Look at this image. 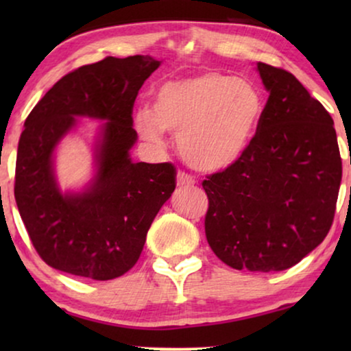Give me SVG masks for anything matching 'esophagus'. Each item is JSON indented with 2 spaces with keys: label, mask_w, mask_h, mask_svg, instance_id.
Listing matches in <instances>:
<instances>
[{
  "label": "esophagus",
  "mask_w": 351,
  "mask_h": 351,
  "mask_svg": "<svg viewBox=\"0 0 351 351\" xmlns=\"http://www.w3.org/2000/svg\"><path fill=\"white\" fill-rule=\"evenodd\" d=\"M193 184H195L193 176H190L189 172H185V171H179V174H177V185H179V186H191Z\"/></svg>",
  "instance_id": "1"
}]
</instances>
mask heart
<instances>
[{
  "label": "heart",
  "mask_w": 351,
  "mask_h": 351,
  "mask_svg": "<svg viewBox=\"0 0 351 351\" xmlns=\"http://www.w3.org/2000/svg\"><path fill=\"white\" fill-rule=\"evenodd\" d=\"M263 107L252 83L208 71L162 84L153 112L138 110L136 124L150 142H160L162 131L179 136L182 156L196 169L222 171L251 147Z\"/></svg>",
  "instance_id": "1"
}]
</instances>
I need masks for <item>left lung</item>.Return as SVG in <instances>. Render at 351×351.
<instances>
[{
    "mask_svg": "<svg viewBox=\"0 0 351 351\" xmlns=\"http://www.w3.org/2000/svg\"><path fill=\"white\" fill-rule=\"evenodd\" d=\"M268 90L241 160L203 180L206 238L234 270L282 271L323 243L334 222L342 158L334 121L287 70L258 62Z\"/></svg>",
    "mask_w": 351,
    "mask_h": 351,
    "instance_id": "obj_1",
    "label": "left lung"
}]
</instances>
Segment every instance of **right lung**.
Wrapping results in <instances>:
<instances>
[{
    "label": "right lung",
    "mask_w": 351,
    "mask_h": 351,
    "mask_svg": "<svg viewBox=\"0 0 351 351\" xmlns=\"http://www.w3.org/2000/svg\"><path fill=\"white\" fill-rule=\"evenodd\" d=\"M160 66L150 56L105 57L57 81L25 119L14 196L38 256L56 270L107 281L141 257L147 232L176 189L172 162H132V108L143 81ZM75 116L105 119L99 171L81 195H62L51 152Z\"/></svg>",
    "instance_id": "obj_1"
}]
</instances>
